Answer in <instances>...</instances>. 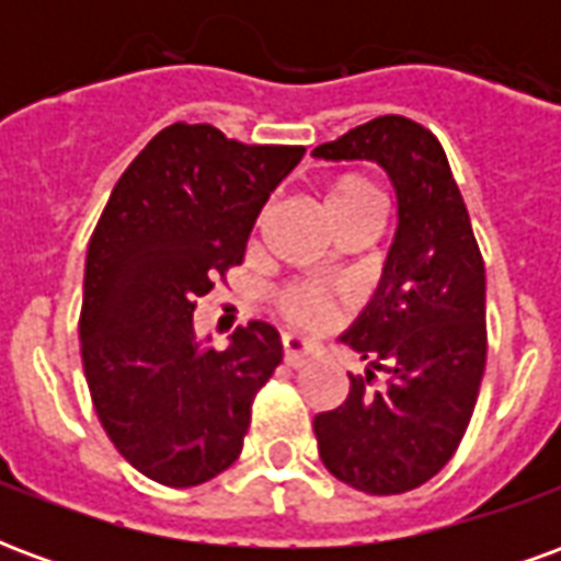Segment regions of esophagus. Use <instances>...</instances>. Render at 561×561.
<instances>
[{
	"mask_svg": "<svg viewBox=\"0 0 561 561\" xmlns=\"http://www.w3.org/2000/svg\"><path fill=\"white\" fill-rule=\"evenodd\" d=\"M282 357H285V364L297 369V366H306L309 360H316L318 352L306 340H297V336H285V340H282Z\"/></svg>",
	"mask_w": 561,
	"mask_h": 561,
	"instance_id": "esophagus-1",
	"label": "esophagus"
}]
</instances>
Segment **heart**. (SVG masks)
I'll list each match as a JSON object with an SVG mask.
<instances>
[{
  "instance_id": "heart-1",
  "label": "heart",
  "mask_w": 561,
  "mask_h": 561,
  "mask_svg": "<svg viewBox=\"0 0 561 561\" xmlns=\"http://www.w3.org/2000/svg\"><path fill=\"white\" fill-rule=\"evenodd\" d=\"M324 207L328 216L333 219V228L342 221L357 219L366 213H378L381 201H378L376 185L369 183L360 173H340L324 183ZM348 306V297L340 291H330L312 282H294L285 285L276 297V312L291 330L300 333H324L336 321H340L342 309Z\"/></svg>"
}]
</instances>
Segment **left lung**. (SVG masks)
I'll use <instances>...</instances> for the list:
<instances>
[{
	"mask_svg": "<svg viewBox=\"0 0 561 561\" xmlns=\"http://www.w3.org/2000/svg\"><path fill=\"white\" fill-rule=\"evenodd\" d=\"M318 159L378 161L400 228L385 276L342 342L369 364L333 412L316 417L321 462L369 495L409 493L445 469L469 430L486 366V276L447 156L409 116H376L316 147ZM386 385L373 389L375 373Z\"/></svg>",
	"mask_w": 561,
	"mask_h": 561,
	"instance_id": "left-lung-1",
	"label": "left lung"
}]
</instances>
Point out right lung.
<instances>
[{
	"label": "right lung",
	"mask_w": 561,
	"mask_h": 561,
	"mask_svg": "<svg viewBox=\"0 0 561 561\" xmlns=\"http://www.w3.org/2000/svg\"><path fill=\"white\" fill-rule=\"evenodd\" d=\"M304 152L173 123L104 204L87 252L80 354L104 433L149 481L197 486L243 450L252 402L282 360L279 333L252 321L219 352L195 340L192 316L243 264L257 213Z\"/></svg>",
	"instance_id": "1"
}]
</instances>
